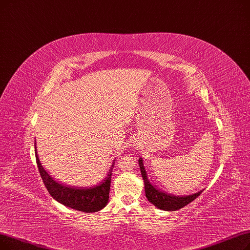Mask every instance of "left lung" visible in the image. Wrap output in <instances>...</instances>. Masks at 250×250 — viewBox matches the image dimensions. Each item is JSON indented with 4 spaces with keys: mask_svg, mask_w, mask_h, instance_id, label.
Here are the masks:
<instances>
[{
    "mask_svg": "<svg viewBox=\"0 0 250 250\" xmlns=\"http://www.w3.org/2000/svg\"><path fill=\"white\" fill-rule=\"evenodd\" d=\"M138 163H139V168L141 171V176L144 178V181H145L146 198L148 199L149 203L156 206L158 208H161L164 210H172V211L180 209L183 207L191 203V201H193L196 197L199 196L201 192H203V191H199L197 193L188 195V196H182V197L164 193L163 191H160V190H158L157 188H154L149 183L142 159H139Z\"/></svg>",
    "mask_w": 250,
    "mask_h": 250,
    "instance_id": "left-lung-1",
    "label": "left lung"
}]
</instances>
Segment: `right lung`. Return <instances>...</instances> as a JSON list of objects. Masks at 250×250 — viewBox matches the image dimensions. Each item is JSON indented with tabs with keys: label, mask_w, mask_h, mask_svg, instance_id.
I'll return each mask as SVG.
<instances>
[{
	"label": "right lung",
	"mask_w": 250,
	"mask_h": 250,
	"mask_svg": "<svg viewBox=\"0 0 250 250\" xmlns=\"http://www.w3.org/2000/svg\"><path fill=\"white\" fill-rule=\"evenodd\" d=\"M35 148V158L42 179L46 187L47 191L59 203L62 205L80 210L83 212H96L104 208L109 201V193L112 179V168L108 173V177L105 180L90 188H73L69 186H64L56 182L53 178L45 172L39 160L37 146Z\"/></svg>",
	"instance_id": "add662e5"
}]
</instances>
